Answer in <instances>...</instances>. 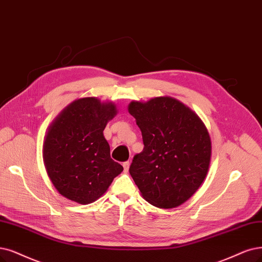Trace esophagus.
I'll return each instance as SVG.
<instances>
[{
  "label": "esophagus",
  "mask_w": 262,
  "mask_h": 262,
  "mask_svg": "<svg viewBox=\"0 0 262 262\" xmlns=\"http://www.w3.org/2000/svg\"><path fill=\"white\" fill-rule=\"evenodd\" d=\"M129 165H130L129 162H124V163H123V167H124V171H125V172L128 171Z\"/></svg>",
  "instance_id": "1"
}]
</instances>
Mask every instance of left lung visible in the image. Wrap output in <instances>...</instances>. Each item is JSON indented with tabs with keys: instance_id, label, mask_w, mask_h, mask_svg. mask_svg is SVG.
I'll return each mask as SVG.
<instances>
[{
	"instance_id": "left-lung-1",
	"label": "left lung",
	"mask_w": 262,
	"mask_h": 262,
	"mask_svg": "<svg viewBox=\"0 0 262 262\" xmlns=\"http://www.w3.org/2000/svg\"><path fill=\"white\" fill-rule=\"evenodd\" d=\"M128 112L144 144L129 167L142 198L159 208L180 206L207 176L211 159L207 127L188 105L169 96L132 101Z\"/></svg>"
}]
</instances>
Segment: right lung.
I'll return each instance as SVG.
<instances>
[{
  "label": "right lung",
  "mask_w": 262,
  "mask_h": 262,
  "mask_svg": "<svg viewBox=\"0 0 262 262\" xmlns=\"http://www.w3.org/2000/svg\"><path fill=\"white\" fill-rule=\"evenodd\" d=\"M118 114L116 104L85 97L72 101L48 126L43 161L55 189L68 200L90 204L108 190L123 171L110 158L103 136L106 124Z\"/></svg>",
  "instance_id": "right-lung-1"
}]
</instances>
